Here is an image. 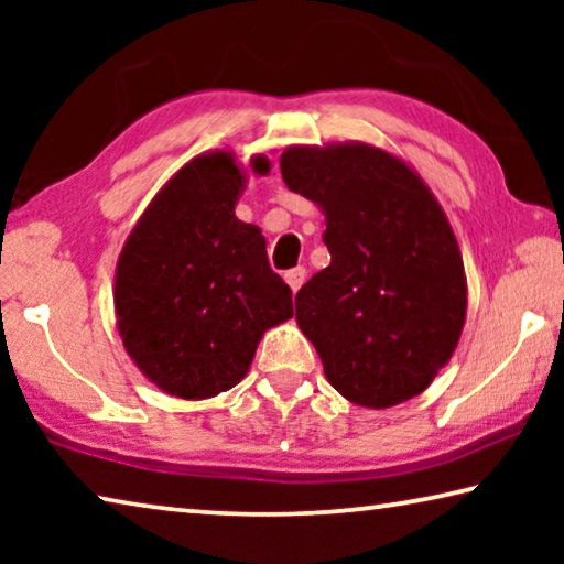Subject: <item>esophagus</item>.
Masks as SVG:
<instances>
[{"label": "esophagus", "mask_w": 564, "mask_h": 564, "mask_svg": "<svg viewBox=\"0 0 564 564\" xmlns=\"http://www.w3.org/2000/svg\"><path fill=\"white\" fill-rule=\"evenodd\" d=\"M303 281H305V269H303V265H295V269L285 271V283L291 285V291H293V293L301 289Z\"/></svg>", "instance_id": "1"}]
</instances>
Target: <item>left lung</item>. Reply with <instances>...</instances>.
Instances as JSON below:
<instances>
[{"label": "left lung", "instance_id": "1", "mask_svg": "<svg viewBox=\"0 0 564 564\" xmlns=\"http://www.w3.org/2000/svg\"><path fill=\"white\" fill-rule=\"evenodd\" d=\"M285 186L326 214L330 265L295 293V323L350 403L393 408L433 383L465 326L451 221L403 159L346 141L289 147Z\"/></svg>", "mask_w": 564, "mask_h": 564}]
</instances>
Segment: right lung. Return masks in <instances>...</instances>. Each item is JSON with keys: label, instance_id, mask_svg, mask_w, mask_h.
I'll return each mask as SVG.
<instances>
[{"label": "right lung", "instance_id": "add662e5", "mask_svg": "<svg viewBox=\"0 0 564 564\" xmlns=\"http://www.w3.org/2000/svg\"><path fill=\"white\" fill-rule=\"evenodd\" d=\"M248 169L265 176L271 161ZM248 169L208 151L171 176L123 243L113 308L123 348L169 395L206 400L241 383L263 333L293 316L261 228L236 218Z\"/></svg>", "mask_w": 564, "mask_h": 564}]
</instances>
